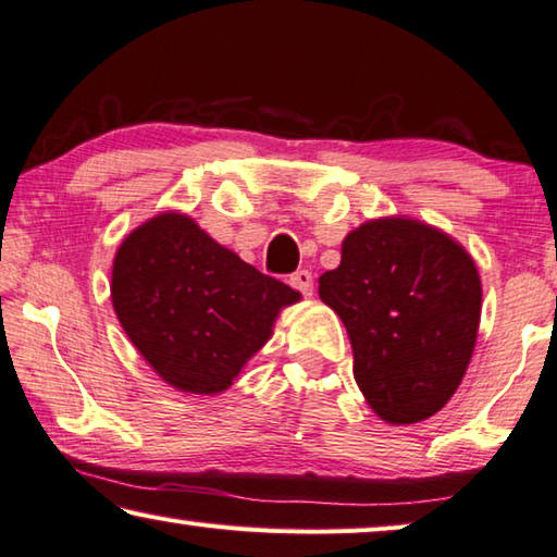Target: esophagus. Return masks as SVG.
Returning <instances> with one entry per match:
<instances>
[{"label":"esophagus","instance_id":"1","mask_svg":"<svg viewBox=\"0 0 557 557\" xmlns=\"http://www.w3.org/2000/svg\"><path fill=\"white\" fill-rule=\"evenodd\" d=\"M288 286L294 288V290H298V294L311 296V294H313V276H311V271L300 269V271H296V273H290V276H288Z\"/></svg>","mask_w":557,"mask_h":557}]
</instances>
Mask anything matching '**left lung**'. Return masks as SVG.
Returning <instances> with one entry per match:
<instances>
[{"instance_id": "obj_1", "label": "left lung", "mask_w": 557, "mask_h": 557, "mask_svg": "<svg viewBox=\"0 0 557 557\" xmlns=\"http://www.w3.org/2000/svg\"><path fill=\"white\" fill-rule=\"evenodd\" d=\"M318 294L341 315L355 382L382 419L412 424L449 403L481 318L479 271L457 242L414 219L368 222L345 236Z\"/></svg>"}]
</instances>
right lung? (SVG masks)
<instances>
[{
    "mask_svg": "<svg viewBox=\"0 0 557 557\" xmlns=\"http://www.w3.org/2000/svg\"><path fill=\"white\" fill-rule=\"evenodd\" d=\"M113 308L152 370L182 392L214 395L271 338L300 296L219 246L185 214H160L121 244Z\"/></svg>",
    "mask_w": 557,
    "mask_h": 557,
    "instance_id": "right-lung-1",
    "label": "right lung"
}]
</instances>
